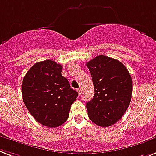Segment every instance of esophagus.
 I'll return each instance as SVG.
<instances>
[{"instance_id": "esophagus-1", "label": "esophagus", "mask_w": 156, "mask_h": 156, "mask_svg": "<svg viewBox=\"0 0 156 156\" xmlns=\"http://www.w3.org/2000/svg\"><path fill=\"white\" fill-rule=\"evenodd\" d=\"M77 92H78V93H79V95H80V94L82 93L81 88H78V89H77Z\"/></svg>"}]
</instances>
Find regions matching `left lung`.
Listing matches in <instances>:
<instances>
[{
  "instance_id": "left-lung-1",
  "label": "left lung",
  "mask_w": 156,
  "mask_h": 156,
  "mask_svg": "<svg viewBox=\"0 0 156 156\" xmlns=\"http://www.w3.org/2000/svg\"><path fill=\"white\" fill-rule=\"evenodd\" d=\"M94 97L86 103L88 118L102 127L113 125L126 111L132 95V79L120 61L98 55L88 61Z\"/></svg>"
}]
</instances>
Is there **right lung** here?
Here are the masks:
<instances>
[{
    "instance_id": "right-lung-1",
    "label": "right lung",
    "mask_w": 156,
    "mask_h": 156,
    "mask_svg": "<svg viewBox=\"0 0 156 156\" xmlns=\"http://www.w3.org/2000/svg\"><path fill=\"white\" fill-rule=\"evenodd\" d=\"M62 65L51 59L34 64L23 78L22 99L36 121L49 128L68 120L78 93L61 75Z\"/></svg>"
}]
</instances>
